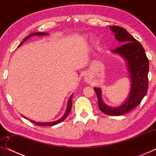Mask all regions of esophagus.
<instances>
[{
	"instance_id": "34e87169",
	"label": "esophagus",
	"mask_w": 156,
	"mask_h": 156,
	"mask_svg": "<svg viewBox=\"0 0 156 156\" xmlns=\"http://www.w3.org/2000/svg\"><path fill=\"white\" fill-rule=\"evenodd\" d=\"M85 81L87 82V83H89V78H88V77H85Z\"/></svg>"
}]
</instances>
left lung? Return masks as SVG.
I'll return each instance as SVG.
<instances>
[{"instance_id": "obj_1", "label": "left lung", "mask_w": 156, "mask_h": 156, "mask_svg": "<svg viewBox=\"0 0 156 156\" xmlns=\"http://www.w3.org/2000/svg\"><path fill=\"white\" fill-rule=\"evenodd\" d=\"M110 30L115 34V38L120 46L112 53L123 57L127 64L131 80V89L125 101L120 106L110 107L102 99L101 89L94 87L100 111L109 115H121L134 109L140 103L148 90L149 59L140 42L128 33L125 29L118 26H110Z\"/></svg>"}]
</instances>
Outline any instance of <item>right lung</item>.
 I'll use <instances>...</instances> for the list:
<instances>
[{
  "label": "right lung",
  "mask_w": 156,
  "mask_h": 156,
  "mask_svg": "<svg viewBox=\"0 0 156 156\" xmlns=\"http://www.w3.org/2000/svg\"><path fill=\"white\" fill-rule=\"evenodd\" d=\"M45 35H48V34L45 33V32H36V33L31 34H30V35H29L28 36L26 37V38L24 39V40H23V43H21L19 44V46H20L21 44H22L23 43H24L25 41H27V39L31 38V36H45ZM19 46H18V47H19ZM72 97H73V94L70 96L69 100H68V102H67V109H66V112L65 113V114L63 115L62 117L60 118L59 120H58L56 121H54V122H34V121H32V120H30V122H33L34 124H35L36 125H39V126H54V125H57V124H59L60 122H62L63 120H65L66 119V118L67 117L68 115L69 114V113H70L71 109H72ZM23 118H26L25 116H23Z\"/></svg>",
  "instance_id": "right-lung-1"
}]
</instances>
